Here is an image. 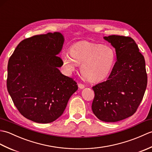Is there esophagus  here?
I'll return each instance as SVG.
<instances>
[{"label": "esophagus", "instance_id": "34e87169", "mask_svg": "<svg viewBox=\"0 0 152 152\" xmlns=\"http://www.w3.org/2000/svg\"><path fill=\"white\" fill-rule=\"evenodd\" d=\"M78 88L80 89H83L85 88V86L83 84V83H79L78 84Z\"/></svg>", "mask_w": 152, "mask_h": 152}]
</instances>
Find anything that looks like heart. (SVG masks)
<instances>
[{
    "label": "heart",
    "mask_w": 152,
    "mask_h": 152,
    "mask_svg": "<svg viewBox=\"0 0 152 152\" xmlns=\"http://www.w3.org/2000/svg\"><path fill=\"white\" fill-rule=\"evenodd\" d=\"M65 69L72 72L77 64H82L83 78L91 82L104 79L112 69L115 60L114 49L89 42H81L71 47L70 53L61 55Z\"/></svg>",
    "instance_id": "obj_1"
}]
</instances>
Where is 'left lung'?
Listing matches in <instances>:
<instances>
[{
  "mask_svg": "<svg viewBox=\"0 0 152 152\" xmlns=\"http://www.w3.org/2000/svg\"><path fill=\"white\" fill-rule=\"evenodd\" d=\"M104 39L115 48L117 61L105 82L93 87L92 110L105 122H116L136 112L146 91L148 78L144 57L134 40L111 35Z\"/></svg>",
  "mask_w": 152,
  "mask_h": 152,
  "instance_id": "1",
  "label": "left lung"
}]
</instances>
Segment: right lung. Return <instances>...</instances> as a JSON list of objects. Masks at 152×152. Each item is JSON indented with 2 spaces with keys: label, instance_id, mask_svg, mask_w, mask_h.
Listing matches in <instances>:
<instances>
[{
  "label": "right lung",
  "instance_id": "1",
  "mask_svg": "<svg viewBox=\"0 0 152 152\" xmlns=\"http://www.w3.org/2000/svg\"><path fill=\"white\" fill-rule=\"evenodd\" d=\"M63 43L58 32L35 35L22 40L9 59L8 91L20 114L34 122L56 120L78 89L58 69L63 64L57 56Z\"/></svg>",
  "mask_w": 152,
  "mask_h": 152
}]
</instances>
